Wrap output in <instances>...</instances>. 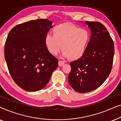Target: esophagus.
<instances>
[{
    "mask_svg": "<svg viewBox=\"0 0 121 121\" xmlns=\"http://www.w3.org/2000/svg\"><path fill=\"white\" fill-rule=\"evenodd\" d=\"M64 64V62L63 61H62V60H59L58 62V65L59 67H62V66H63Z\"/></svg>",
    "mask_w": 121,
    "mask_h": 121,
    "instance_id": "34e87169",
    "label": "esophagus"
}]
</instances>
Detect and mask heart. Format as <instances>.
<instances>
[{
	"instance_id": "1",
	"label": "heart",
	"mask_w": 121,
	"mask_h": 121,
	"mask_svg": "<svg viewBox=\"0 0 121 121\" xmlns=\"http://www.w3.org/2000/svg\"><path fill=\"white\" fill-rule=\"evenodd\" d=\"M53 36L47 34L44 43L48 52L53 56L60 48L62 56L71 60L80 58L85 53L90 41L89 31L74 25L63 24L53 29Z\"/></svg>"
}]
</instances>
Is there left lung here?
I'll return each instance as SVG.
<instances>
[{
    "mask_svg": "<svg viewBox=\"0 0 121 121\" xmlns=\"http://www.w3.org/2000/svg\"><path fill=\"white\" fill-rule=\"evenodd\" d=\"M91 31L90 42L80 58L70 63L68 82L79 93L95 90L110 75L115 53L113 41L106 28L99 22L85 21Z\"/></svg>",
    "mask_w": 121,
    "mask_h": 121,
    "instance_id": "obj_1",
    "label": "left lung"
}]
</instances>
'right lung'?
Segmentation results:
<instances>
[{
  "label": "right lung",
  "mask_w": 121,
  "mask_h": 121,
  "mask_svg": "<svg viewBox=\"0 0 121 121\" xmlns=\"http://www.w3.org/2000/svg\"><path fill=\"white\" fill-rule=\"evenodd\" d=\"M52 21L37 19L15 26L4 46L5 59L15 82L27 91H37L49 82L58 59L48 52L44 39Z\"/></svg>",
  "instance_id": "right-lung-1"
}]
</instances>
